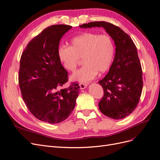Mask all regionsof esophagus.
I'll use <instances>...</instances> for the list:
<instances>
[{
    "label": "esophagus",
    "mask_w": 160,
    "mask_h": 160,
    "mask_svg": "<svg viewBox=\"0 0 160 160\" xmlns=\"http://www.w3.org/2000/svg\"><path fill=\"white\" fill-rule=\"evenodd\" d=\"M79 86H80V89H84L86 88L88 86V84H86V83H82V82H81V83L79 84Z\"/></svg>",
    "instance_id": "1"
}]
</instances>
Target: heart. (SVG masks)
<instances>
[{"label": "heart", "instance_id": "1", "mask_svg": "<svg viewBox=\"0 0 160 160\" xmlns=\"http://www.w3.org/2000/svg\"><path fill=\"white\" fill-rule=\"evenodd\" d=\"M115 47L108 34L85 32L73 38L70 46L61 45L58 49L59 59L64 68L74 72L82 58L84 66L71 76L72 80L88 82L98 72L104 73L110 68L114 56Z\"/></svg>", "mask_w": 160, "mask_h": 160}]
</instances>
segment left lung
Here are the masks:
<instances>
[{
  "instance_id": "1",
  "label": "left lung",
  "mask_w": 160,
  "mask_h": 160,
  "mask_svg": "<svg viewBox=\"0 0 160 160\" xmlns=\"http://www.w3.org/2000/svg\"><path fill=\"white\" fill-rule=\"evenodd\" d=\"M80 27H103L114 41V60L107 75L98 82L104 90L98 106L105 116L122 119L134 111L143 88L142 69L136 46L130 36L110 22H92Z\"/></svg>"
}]
</instances>
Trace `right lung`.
<instances>
[{"label": "right lung", "mask_w": 160, "mask_h": 160, "mask_svg": "<svg viewBox=\"0 0 160 160\" xmlns=\"http://www.w3.org/2000/svg\"><path fill=\"white\" fill-rule=\"evenodd\" d=\"M72 28L56 24L48 27L30 41L20 60L18 84L26 106L40 121L57 123L70 115L80 87L76 82L58 91L68 82V72L58 54L60 40Z\"/></svg>", "instance_id": "obj_1"}]
</instances>
